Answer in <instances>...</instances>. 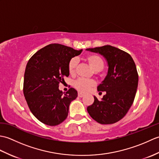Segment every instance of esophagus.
I'll return each mask as SVG.
<instances>
[{
    "label": "esophagus",
    "instance_id": "esophagus-1",
    "mask_svg": "<svg viewBox=\"0 0 159 159\" xmlns=\"http://www.w3.org/2000/svg\"><path fill=\"white\" fill-rule=\"evenodd\" d=\"M78 96L80 97V98H82V97L84 96V94L82 93H80V92H79V93H78Z\"/></svg>",
    "mask_w": 159,
    "mask_h": 159
}]
</instances>
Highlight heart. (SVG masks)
<instances>
[{
  "mask_svg": "<svg viewBox=\"0 0 159 159\" xmlns=\"http://www.w3.org/2000/svg\"><path fill=\"white\" fill-rule=\"evenodd\" d=\"M85 59L89 65L96 72L102 71L104 67V61L102 58L96 54H89L85 57ZM78 65V60L76 58H72L67 64V70L71 75L76 73ZM96 85V83L92 80H87L80 79L74 82V86L75 88L81 92H87Z\"/></svg>",
  "mask_w": 159,
  "mask_h": 159,
  "instance_id": "b5f03b06",
  "label": "heart"
}]
</instances>
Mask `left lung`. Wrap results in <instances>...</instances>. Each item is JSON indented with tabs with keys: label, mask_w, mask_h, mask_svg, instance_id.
<instances>
[{
	"label": "left lung",
	"mask_w": 159,
	"mask_h": 159,
	"mask_svg": "<svg viewBox=\"0 0 159 159\" xmlns=\"http://www.w3.org/2000/svg\"><path fill=\"white\" fill-rule=\"evenodd\" d=\"M87 50L103 55L109 65L107 76L97 87L107 93L100 101L94 96L87 111L97 122L114 124L126 116L134 102L139 80L135 63L129 54L110 45Z\"/></svg>",
	"instance_id": "left-lung-1"
}]
</instances>
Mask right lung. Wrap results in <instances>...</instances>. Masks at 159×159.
<instances>
[{"mask_svg":"<svg viewBox=\"0 0 159 159\" xmlns=\"http://www.w3.org/2000/svg\"><path fill=\"white\" fill-rule=\"evenodd\" d=\"M81 52L82 50L51 43L36 52L29 60L23 93L30 111L41 122L57 126L67 118L70 104L76 98L78 93L72 87L63 93L59 86L64 81V77L69 76V61Z\"/></svg>","mask_w":159,"mask_h":159,"instance_id":"right-lung-1","label":"right lung"}]
</instances>
